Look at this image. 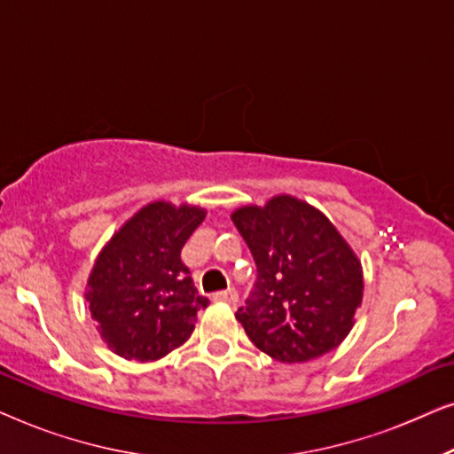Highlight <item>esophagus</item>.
<instances>
[{"label": "esophagus", "mask_w": 454, "mask_h": 454, "mask_svg": "<svg viewBox=\"0 0 454 454\" xmlns=\"http://www.w3.org/2000/svg\"><path fill=\"white\" fill-rule=\"evenodd\" d=\"M215 301H223V303H235L238 301V291L235 289H225V291H216L213 295Z\"/></svg>", "instance_id": "obj_1"}]
</instances>
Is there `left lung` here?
Segmentation results:
<instances>
[{
  "label": "left lung",
  "instance_id": "left-lung-1",
  "mask_svg": "<svg viewBox=\"0 0 454 454\" xmlns=\"http://www.w3.org/2000/svg\"><path fill=\"white\" fill-rule=\"evenodd\" d=\"M231 219L258 269L235 314L252 343L283 364L334 349L351 333L364 297L362 262L339 229L289 194L241 207Z\"/></svg>",
  "mask_w": 454,
  "mask_h": 454
}]
</instances>
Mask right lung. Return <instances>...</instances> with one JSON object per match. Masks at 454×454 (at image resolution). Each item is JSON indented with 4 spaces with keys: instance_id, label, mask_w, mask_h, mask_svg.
I'll use <instances>...</instances> for the list:
<instances>
[{
    "instance_id": "add662e5",
    "label": "right lung",
    "mask_w": 454,
    "mask_h": 454,
    "mask_svg": "<svg viewBox=\"0 0 454 454\" xmlns=\"http://www.w3.org/2000/svg\"><path fill=\"white\" fill-rule=\"evenodd\" d=\"M204 216L194 204L154 200L98 252L84 297L98 334L120 357L157 362L190 339L208 300L198 295L182 247Z\"/></svg>"
}]
</instances>
